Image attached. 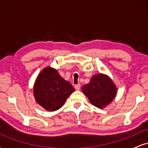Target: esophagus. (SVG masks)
Masks as SVG:
<instances>
[{"instance_id":"34e87169","label":"esophagus","mask_w":148,"mask_h":148,"mask_svg":"<svg viewBox=\"0 0 148 148\" xmlns=\"http://www.w3.org/2000/svg\"><path fill=\"white\" fill-rule=\"evenodd\" d=\"M74 88H75V89L76 90H80V88H81V85H80L79 84H76L74 86Z\"/></svg>"}]
</instances>
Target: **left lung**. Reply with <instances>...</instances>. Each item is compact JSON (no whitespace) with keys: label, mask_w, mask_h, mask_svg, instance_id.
<instances>
[{"label":"left lung","mask_w":148,"mask_h":148,"mask_svg":"<svg viewBox=\"0 0 148 148\" xmlns=\"http://www.w3.org/2000/svg\"><path fill=\"white\" fill-rule=\"evenodd\" d=\"M82 90L92 104L99 108L109 104L117 93L116 86L113 81L103 74L93 76L89 84L83 86Z\"/></svg>","instance_id":"obj_1"}]
</instances>
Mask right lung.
<instances>
[{"label":"right lung","instance_id":"obj_1","mask_svg":"<svg viewBox=\"0 0 148 148\" xmlns=\"http://www.w3.org/2000/svg\"><path fill=\"white\" fill-rule=\"evenodd\" d=\"M74 91L70 83L62 79L56 69L50 67L40 72L33 87L36 102L49 111L61 108Z\"/></svg>","mask_w":148,"mask_h":148}]
</instances>
